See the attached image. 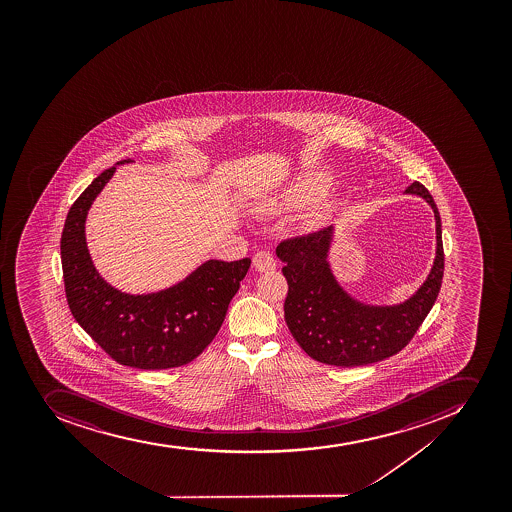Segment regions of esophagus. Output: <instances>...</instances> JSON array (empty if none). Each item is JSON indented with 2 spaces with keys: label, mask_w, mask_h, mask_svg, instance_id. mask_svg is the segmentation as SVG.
Listing matches in <instances>:
<instances>
[{
  "label": "esophagus",
  "mask_w": 512,
  "mask_h": 512,
  "mask_svg": "<svg viewBox=\"0 0 512 512\" xmlns=\"http://www.w3.org/2000/svg\"><path fill=\"white\" fill-rule=\"evenodd\" d=\"M254 267L257 272H272L276 268V260L272 254H268L265 250H260L254 255Z\"/></svg>",
  "instance_id": "1"
}]
</instances>
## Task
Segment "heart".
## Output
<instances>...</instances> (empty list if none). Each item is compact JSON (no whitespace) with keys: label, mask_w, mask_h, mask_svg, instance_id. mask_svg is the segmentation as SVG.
Returning a JSON list of instances; mask_svg holds the SVG:
<instances>
[{"label":"heart","mask_w":512,"mask_h":512,"mask_svg":"<svg viewBox=\"0 0 512 512\" xmlns=\"http://www.w3.org/2000/svg\"><path fill=\"white\" fill-rule=\"evenodd\" d=\"M329 186H331V180L326 175L308 173L293 183L285 191V195H281L273 204L278 208H298L304 204L314 203L326 195Z\"/></svg>","instance_id":"heart-1"}]
</instances>
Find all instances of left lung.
Here are the masks:
<instances>
[{"label":"left lung","mask_w":512,"mask_h":512,"mask_svg":"<svg viewBox=\"0 0 512 512\" xmlns=\"http://www.w3.org/2000/svg\"><path fill=\"white\" fill-rule=\"evenodd\" d=\"M406 193L432 206L437 255L424 285L398 306H368L340 288L327 262L334 227L281 240L276 255L285 262L288 281L285 321L299 347L317 362L335 367H360L393 357L421 327L444 278V244L439 209L426 186L414 181Z\"/></svg>","instance_id":"8db88e82"}]
</instances>
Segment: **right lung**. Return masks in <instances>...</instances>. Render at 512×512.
Returning a JSON list of instances; mask_svg holds the SVG:
<instances>
[{"mask_svg":"<svg viewBox=\"0 0 512 512\" xmlns=\"http://www.w3.org/2000/svg\"><path fill=\"white\" fill-rule=\"evenodd\" d=\"M127 162L131 160L119 163ZM114 170L108 168L91 181L65 219L60 255L68 308L86 334L121 365L141 370L181 367L213 342L249 272L250 258L208 260L159 293L127 294L108 285L88 254L85 221Z\"/></svg>","mask_w":512,"mask_h":512,"instance_id":"1","label":"right lung"}]
</instances>
